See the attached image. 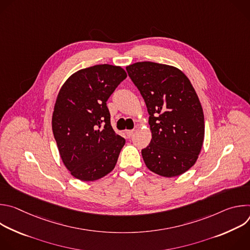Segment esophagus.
I'll return each mask as SVG.
<instances>
[{
    "label": "esophagus",
    "instance_id": "obj_1",
    "mask_svg": "<svg viewBox=\"0 0 250 250\" xmlns=\"http://www.w3.org/2000/svg\"><path fill=\"white\" fill-rule=\"evenodd\" d=\"M133 129H129V130H125V134H126V136H127V138H130L131 137V135H132V133H133Z\"/></svg>",
    "mask_w": 250,
    "mask_h": 250
}]
</instances>
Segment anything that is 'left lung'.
<instances>
[{
  "instance_id": "left-lung-1",
  "label": "left lung",
  "mask_w": 250,
  "mask_h": 250,
  "mask_svg": "<svg viewBox=\"0 0 250 250\" xmlns=\"http://www.w3.org/2000/svg\"><path fill=\"white\" fill-rule=\"evenodd\" d=\"M125 69L149 114L152 138L141 150L145 163L164 177L183 174L198 159L205 134L203 109L195 89L173 66L145 61Z\"/></svg>"
}]
</instances>
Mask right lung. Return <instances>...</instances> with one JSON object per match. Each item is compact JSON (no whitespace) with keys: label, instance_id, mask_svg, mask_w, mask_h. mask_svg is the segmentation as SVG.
I'll return each instance as SVG.
<instances>
[{"label":"right lung","instance_id":"obj_1","mask_svg":"<svg viewBox=\"0 0 250 250\" xmlns=\"http://www.w3.org/2000/svg\"><path fill=\"white\" fill-rule=\"evenodd\" d=\"M125 78L120 66L95 65L69 77L57 96L53 135L64 165L79 180L100 179L116 166L125 139L112 127L106 101Z\"/></svg>","mask_w":250,"mask_h":250}]
</instances>
